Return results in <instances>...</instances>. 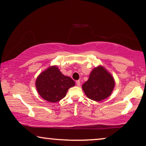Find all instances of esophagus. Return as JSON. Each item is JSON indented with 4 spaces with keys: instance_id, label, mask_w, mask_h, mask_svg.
I'll return each mask as SVG.
<instances>
[{
    "instance_id": "esophagus-1",
    "label": "esophagus",
    "mask_w": 146,
    "mask_h": 146,
    "mask_svg": "<svg viewBox=\"0 0 146 146\" xmlns=\"http://www.w3.org/2000/svg\"><path fill=\"white\" fill-rule=\"evenodd\" d=\"M76 85H77V86H78L79 87L80 85H81V83H80V80H77L76 82Z\"/></svg>"
}]
</instances>
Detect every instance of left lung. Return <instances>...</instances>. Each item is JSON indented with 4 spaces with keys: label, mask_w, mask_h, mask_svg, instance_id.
<instances>
[{
    "label": "left lung",
    "mask_w": 146,
    "mask_h": 146,
    "mask_svg": "<svg viewBox=\"0 0 146 146\" xmlns=\"http://www.w3.org/2000/svg\"><path fill=\"white\" fill-rule=\"evenodd\" d=\"M115 87V81L104 67L99 66L94 68L89 80L82 86L86 96L90 99L99 102L108 97Z\"/></svg>",
    "instance_id": "1"
}]
</instances>
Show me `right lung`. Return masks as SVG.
Wrapping results in <instances>:
<instances>
[{
  "mask_svg": "<svg viewBox=\"0 0 146 146\" xmlns=\"http://www.w3.org/2000/svg\"><path fill=\"white\" fill-rule=\"evenodd\" d=\"M74 86V81L62 74L56 66L49 67L42 72L36 80L38 93L44 100L50 102L62 99L68 89Z\"/></svg>",
  "mask_w": 146,
  "mask_h": 146,
  "instance_id": "1",
  "label": "right lung"
}]
</instances>
